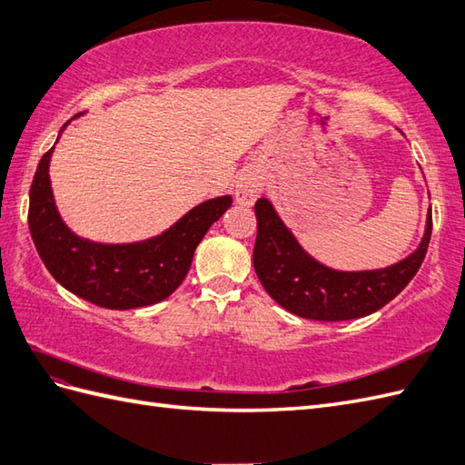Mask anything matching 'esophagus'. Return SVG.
<instances>
[{
    "mask_svg": "<svg viewBox=\"0 0 465 465\" xmlns=\"http://www.w3.org/2000/svg\"><path fill=\"white\" fill-rule=\"evenodd\" d=\"M262 187H264L262 173H260L256 167L244 169L239 181H236V187H234L236 203L244 207H251L256 201V197L260 195V191H262Z\"/></svg>",
    "mask_w": 465,
    "mask_h": 465,
    "instance_id": "esophagus-1",
    "label": "esophagus"
}]
</instances>
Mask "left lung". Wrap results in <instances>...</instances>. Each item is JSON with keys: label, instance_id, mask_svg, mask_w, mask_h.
<instances>
[{"label": "left lung", "instance_id": "obj_1", "mask_svg": "<svg viewBox=\"0 0 465 465\" xmlns=\"http://www.w3.org/2000/svg\"><path fill=\"white\" fill-rule=\"evenodd\" d=\"M254 213L252 262L260 284L290 313L318 322L365 318L387 305L416 276L432 234V211H428L420 244L401 262L379 270H337L305 251L270 199H258Z\"/></svg>", "mask_w": 465, "mask_h": 465}]
</instances>
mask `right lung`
I'll list each match as a JSON object with an SVG mask.
<instances>
[{
	"label": "right lung",
	"mask_w": 465,
	"mask_h": 465,
	"mask_svg": "<svg viewBox=\"0 0 465 465\" xmlns=\"http://www.w3.org/2000/svg\"><path fill=\"white\" fill-rule=\"evenodd\" d=\"M71 120L64 122L56 142ZM53 150L41 157L29 191L31 239L51 276L74 296L108 310L143 308L172 296L187 276L195 248L213 223L231 209L232 197L199 203L150 239L96 242L73 232L56 209L49 177Z\"/></svg>",
	"instance_id": "1"
}]
</instances>
